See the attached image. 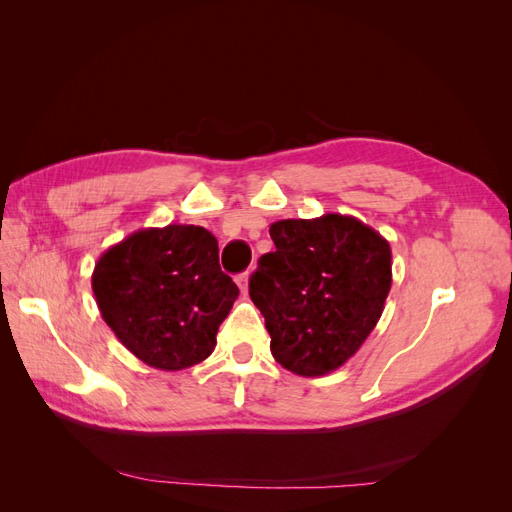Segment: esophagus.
I'll use <instances>...</instances> for the list:
<instances>
[{
    "instance_id": "esophagus-1",
    "label": "esophagus",
    "mask_w": 512,
    "mask_h": 512,
    "mask_svg": "<svg viewBox=\"0 0 512 512\" xmlns=\"http://www.w3.org/2000/svg\"><path fill=\"white\" fill-rule=\"evenodd\" d=\"M237 284L241 288L243 294H247V290H250V273H241L237 275Z\"/></svg>"
}]
</instances>
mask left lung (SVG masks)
I'll return each mask as SVG.
<instances>
[{
  "mask_svg": "<svg viewBox=\"0 0 512 512\" xmlns=\"http://www.w3.org/2000/svg\"><path fill=\"white\" fill-rule=\"evenodd\" d=\"M250 297L265 316L273 359L303 378L327 376L363 346L393 282L391 245L352 215L269 226Z\"/></svg>",
  "mask_w": 512,
  "mask_h": 512,
  "instance_id": "1",
  "label": "left lung"
}]
</instances>
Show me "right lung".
Listing matches in <instances>:
<instances>
[{
	"instance_id": "right-lung-1",
	"label": "right lung",
	"mask_w": 512,
	"mask_h": 512,
	"mask_svg": "<svg viewBox=\"0 0 512 512\" xmlns=\"http://www.w3.org/2000/svg\"><path fill=\"white\" fill-rule=\"evenodd\" d=\"M203 226L141 228L108 247L91 273L104 322L136 359L162 371L203 363L239 297Z\"/></svg>"
}]
</instances>
